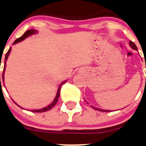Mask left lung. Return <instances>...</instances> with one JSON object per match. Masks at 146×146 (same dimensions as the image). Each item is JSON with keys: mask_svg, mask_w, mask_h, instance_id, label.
I'll return each mask as SVG.
<instances>
[{"mask_svg": "<svg viewBox=\"0 0 146 146\" xmlns=\"http://www.w3.org/2000/svg\"><path fill=\"white\" fill-rule=\"evenodd\" d=\"M129 45L131 46V48H133V49L134 50H137V46H136V44H135L134 43H133V42H131V41H130L129 42ZM145 68H146V66H145ZM91 107H92V108L94 109V110H98V111H106V112H107V111H110V110H101V109H98V108H96V107H92V106H91Z\"/></svg>", "mask_w": 146, "mask_h": 146, "instance_id": "left-lung-1", "label": "left lung"}]
</instances>
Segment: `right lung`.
I'll return each instance as SVG.
<instances>
[{"mask_svg": "<svg viewBox=\"0 0 146 146\" xmlns=\"http://www.w3.org/2000/svg\"><path fill=\"white\" fill-rule=\"evenodd\" d=\"M36 32H36V31L35 30V29H29V30L26 31V32H25L24 34H23V36H20V38H18V39H17L15 41L14 43H13V44H14L17 43V42H21V41H23V39H25V38H27V36H29V35H33V34H36ZM10 50H11V48H9V50H8V52H7L6 54H5V64H4L3 71V80H4V72H5V66H6V61H7V59H8V56H9V54H10ZM66 81H67V80H65V81L62 82L61 84H60L59 87H58V91H57L56 95V98H54V101H53L52 102H51V104H49V105L47 106V107H44V108L41 109V110H31V111H33V112H44V111H48V110H51V109H52L53 107H54V106H55V104H56L57 102H58V98H59V96H60V91H61V86H62V85H64V83H66ZM0 82H1V78H0ZM15 104H16V103H15ZM17 105L19 106L18 104H17ZM19 107H20V106H19Z\"/></svg>", "mask_w": 146, "mask_h": 146, "instance_id": "1", "label": "right lung"}]
</instances>
